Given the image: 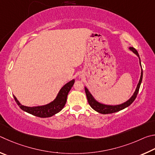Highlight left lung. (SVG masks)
Returning a JSON list of instances; mask_svg holds the SVG:
<instances>
[{"instance_id": "obj_1", "label": "left lung", "mask_w": 155, "mask_h": 155, "mask_svg": "<svg viewBox=\"0 0 155 155\" xmlns=\"http://www.w3.org/2000/svg\"><path fill=\"white\" fill-rule=\"evenodd\" d=\"M129 50H131L133 52L136 54V55L138 56V58H139V60H140V64L141 65L140 58L139 54H138L137 51L133 47L129 48ZM142 77H143V71H142V69L140 79L139 81V83L137 84V88H136V89H135V93H134V94H133V96L131 97V98L128 100V101H127L126 102H124V103H123V104H120V105H105V104H101V103L98 102L97 101H96L95 99H94L93 96L92 95L90 92L88 91V88L85 87L86 94V97H87V99H88L89 105H90L91 107L93 108L94 110H95L96 112H99L100 114H112V113L117 112H118V111H120L124 109V108L129 107V105L135 101V98H136L138 92H139V90H140L141 83H142Z\"/></svg>"}]
</instances>
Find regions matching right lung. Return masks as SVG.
I'll list each match as a JSON object with an SVG mask.
<instances>
[{
  "mask_svg": "<svg viewBox=\"0 0 155 155\" xmlns=\"http://www.w3.org/2000/svg\"><path fill=\"white\" fill-rule=\"evenodd\" d=\"M75 80H71L70 82L67 83L66 84L63 86L61 90H60L58 95L56 99L51 101L50 104L41 106H36V107H27L21 105L18 101L17 98L13 95L15 102L17 103L18 106L24 112H28L32 115L40 118H48L54 116L56 114L58 113L60 111L62 110L64 107L65 104L67 102V98L69 92L71 89L72 86L74 84Z\"/></svg>",
  "mask_w": 155,
  "mask_h": 155,
  "instance_id": "add662e5",
  "label": "right lung"
}]
</instances>
